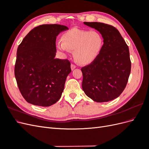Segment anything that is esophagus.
Listing matches in <instances>:
<instances>
[{"label": "esophagus", "mask_w": 149, "mask_h": 149, "mask_svg": "<svg viewBox=\"0 0 149 149\" xmlns=\"http://www.w3.org/2000/svg\"><path fill=\"white\" fill-rule=\"evenodd\" d=\"M76 68V65H73V64H71V68L72 70H74V69Z\"/></svg>", "instance_id": "esophagus-1"}]
</instances>
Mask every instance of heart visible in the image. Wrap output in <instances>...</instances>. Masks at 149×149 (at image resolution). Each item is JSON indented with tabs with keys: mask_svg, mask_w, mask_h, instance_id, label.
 <instances>
[{
	"mask_svg": "<svg viewBox=\"0 0 149 149\" xmlns=\"http://www.w3.org/2000/svg\"><path fill=\"white\" fill-rule=\"evenodd\" d=\"M61 39L56 42V48L65 53L74 49V60L81 65L89 64L95 60L104 43L102 36L98 31L78 28L65 31Z\"/></svg>",
	"mask_w": 149,
	"mask_h": 149,
	"instance_id": "heart-1",
	"label": "heart"
}]
</instances>
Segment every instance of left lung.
<instances>
[{"label":"left lung","mask_w":149,"mask_h":149,"mask_svg":"<svg viewBox=\"0 0 149 149\" xmlns=\"http://www.w3.org/2000/svg\"><path fill=\"white\" fill-rule=\"evenodd\" d=\"M84 24L100 31L104 44L96 59L81 68L83 90L94 101H112L120 96L128 81L131 70L129 47L114 26L100 22Z\"/></svg>","instance_id":"1"}]
</instances>
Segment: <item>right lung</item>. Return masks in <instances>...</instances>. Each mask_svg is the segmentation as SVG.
I'll use <instances>...</instances> for the list:
<instances>
[{
    "instance_id": "add662e5",
    "label": "right lung",
    "mask_w": 149,
    "mask_h": 149,
    "mask_svg": "<svg viewBox=\"0 0 149 149\" xmlns=\"http://www.w3.org/2000/svg\"><path fill=\"white\" fill-rule=\"evenodd\" d=\"M68 28L58 24L35 27L17 48L15 76L26 102L48 107L60 100L71 70L68 60L55 58L56 39Z\"/></svg>"
}]
</instances>
